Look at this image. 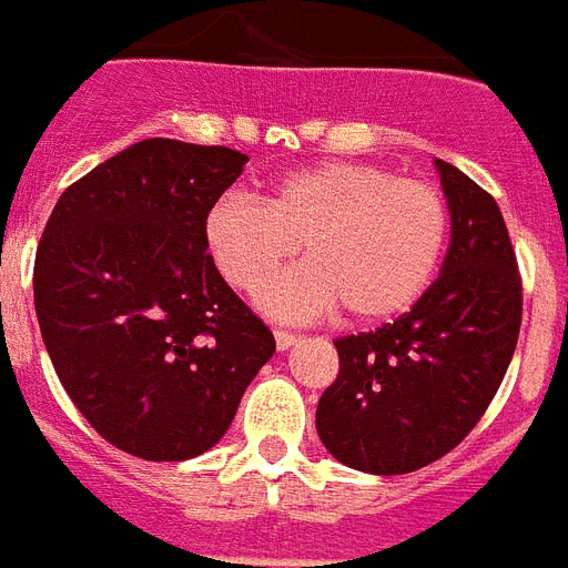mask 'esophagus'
Returning <instances> with one entry per match:
<instances>
[{
	"mask_svg": "<svg viewBox=\"0 0 568 568\" xmlns=\"http://www.w3.org/2000/svg\"><path fill=\"white\" fill-rule=\"evenodd\" d=\"M300 342V335L296 333H290V329H275V347L278 351H287V347H293Z\"/></svg>",
	"mask_w": 568,
	"mask_h": 568,
	"instance_id": "1",
	"label": "esophagus"
}]
</instances>
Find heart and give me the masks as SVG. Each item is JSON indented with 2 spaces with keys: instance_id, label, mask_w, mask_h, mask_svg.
<instances>
[{
  "instance_id": "obj_1",
  "label": "heart",
  "mask_w": 568,
  "mask_h": 568,
  "mask_svg": "<svg viewBox=\"0 0 568 568\" xmlns=\"http://www.w3.org/2000/svg\"><path fill=\"white\" fill-rule=\"evenodd\" d=\"M303 242L305 267L260 293V308L302 321L345 305L354 321L405 312L436 275L448 205L433 184L372 163H321L272 181L263 202L226 190L202 221L211 263L256 293Z\"/></svg>"
}]
</instances>
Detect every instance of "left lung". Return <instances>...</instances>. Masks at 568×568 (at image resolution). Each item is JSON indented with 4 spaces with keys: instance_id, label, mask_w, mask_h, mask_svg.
<instances>
[{
    "instance_id": "left-lung-1",
    "label": "left lung",
    "mask_w": 568,
    "mask_h": 568,
    "mask_svg": "<svg viewBox=\"0 0 568 568\" xmlns=\"http://www.w3.org/2000/svg\"><path fill=\"white\" fill-rule=\"evenodd\" d=\"M450 214L438 278L399 321L335 342L338 378L317 436L338 463L405 475L469 436L499 390L520 333V275L496 199L436 160Z\"/></svg>"
}]
</instances>
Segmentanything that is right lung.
Wrapping results in <instances>:
<instances>
[{
	"label": "right lung",
	"mask_w": 568,
	"mask_h": 568,
	"mask_svg": "<svg viewBox=\"0 0 568 568\" xmlns=\"http://www.w3.org/2000/svg\"><path fill=\"white\" fill-rule=\"evenodd\" d=\"M247 156L144 139L53 205L36 251V314L57 378L99 436L153 463L230 429L275 338L202 242L205 211Z\"/></svg>",
	"instance_id": "right-lung-1"
}]
</instances>
